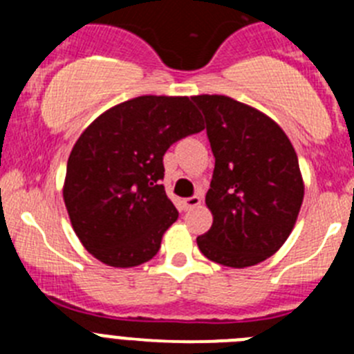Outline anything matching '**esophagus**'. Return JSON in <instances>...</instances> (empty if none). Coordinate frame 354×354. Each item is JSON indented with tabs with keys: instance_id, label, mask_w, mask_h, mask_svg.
<instances>
[{
	"instance_id": "obj_1",
	"label": "esophagus",
	"mask_w": 354,
	"mask_h": 354,
	"mask_svg": "<svg viewBox=\"0 0 354 354\" xmlns=\"http://www.w3.org/2000/svg\"><path fill=\"white\" fill-rule=\"evenodd\" d=\"M200 204H202V198H200V196H189V198L183 200V205L186 211H192V209L198 207Z\"/></svg>"
}]
</instances>
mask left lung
Here are the masks:
<instances>
[{
    "label": "left lung",
    "instance_id": "obj_1",
    "mask_svg": "<svg viewBox=\"0 0 354 354\" xmlns=\"http://www.w3.org/2000/svg\"><path fill=\"white\" fill-rule=\"evenodd\" d=\"M207 122L214 171L205 205L212 227L200 252L227 268H248L282 248L305 195L296 150L257 108L227 95H195Z\"/></svg>",
    "mask_w": 354,
    "mask_h": 354
}]
</instances>
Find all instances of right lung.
Here are the masks:
<instances>
[{"label": "right lung", "instance_id": "add662e5", "mask_svg": "<svg viewBox=\"0 0 354 354\" xmlns=\"http://www.w3.org/2000/svg\"><path fill=\"white\" fill-rule=\"evenodd\" d=\"M204 129L189 97L140 95L106 109L74 143L64 202L81 245L111 268L150 261L179 218L162 187V156Z\"/></svg>", "mask_w": 354, "mask_h": 354}]
</instances>
